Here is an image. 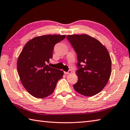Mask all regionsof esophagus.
Masks as SVG:
<instances>
[{"label":"esophagus","instance_id":"obj_1","mask_svg":"<svg viewBox=\"0 0 130 130\" xmlns=\"http://www.w3.org/2000/svg\"><path fill=\"white\" fill-rule=\"evenodd\" d=\"M71 73H72V71H71V70H69L68 72H64V73H65V74H70Z\"/></svg>","mask_w":130,"mask_h":130}]
</instances>
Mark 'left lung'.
Here are the masks:
<instances>
[{"label": "left lung", "mask_w": 130, "mask_h": 130, "mask_svg": "<svg viewBox=\"0 0 130 130\" xmlns=\"http://www.w3.org/2000/svg\"><path fill=\"white\" fill-rule=\"evenodd\" d=\"M77 54L76 73L78 81L74 90L86 96L99 93L108 81L111 73L109 53L99 41L87 34L67 37Z\"/></svg>", "instance_id": "left-lung-1"}]
</instances>
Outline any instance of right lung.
I'll list each match as a JSON object with an SVG mask.
<instances>
[{
	"mask_svg": "<svg viewBox=\"0 0 130 130\" xmlns=\"http://www.w3.org/2000/svg\"><path fill=\"white\" fill-rule=\"evenodd\" d=\"M65 35H46L28 41L19 54L17 70L23 86L31 95L45 98L51 94L58 81L62 77V70L50 67L55 45L65 39Z\"/></svg>",
	"mask_w": 130,
	"mask_h": 130,
	"instance_id": "add662e5",
	"label": "right lung"
}]
</instances>
